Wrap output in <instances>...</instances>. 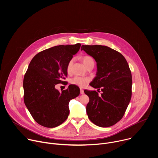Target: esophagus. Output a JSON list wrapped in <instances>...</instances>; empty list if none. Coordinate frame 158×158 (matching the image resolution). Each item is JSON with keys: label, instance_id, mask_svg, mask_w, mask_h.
Returning <instances> with one entry per match:
<instances>
[{"label": "esophagus", "instance_id": "34e87169", "mask_svg": "<svg viewBox=\"0 0 158 158\" xmlns=\"http://www.w3.org/2000/svg\"><path fill=\"white\" fill-rule=\"evenodd\" d=\"M80 93L81 94H84V90L82 89V88H80Z\"/></svg>", "mask_w": 158, "mask_h": 158}]
</instances>
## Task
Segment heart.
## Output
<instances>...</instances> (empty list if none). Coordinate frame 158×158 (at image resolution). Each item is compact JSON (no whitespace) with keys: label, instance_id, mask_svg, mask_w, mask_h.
I'll return each instance as SVG.
<instances>
[{"label":"heart","instance_id":"1","mask_svg":"<svg viewBox=\"0 0 158 158\" xmlns=\"http://www.w3.org/2000/svg\"><path fill=\"white\" fill-rule=\"evenodd\" d=\"M82 62L87 67L89 64H94V59L90 56L85 55L83 56L82 57ZM73 64V60H71L68 64H67V72H70L71 69V66ZM89 82V79L86 77H79V76H76L74 77L71 81V82L73 84H74L76 85H78L79 87H84L85 86L87 82Z\"/></svg>","mask_w":158,"mask_h":158}]
</instances>
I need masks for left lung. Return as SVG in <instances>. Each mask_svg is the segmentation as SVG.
<instances>
[{
  "label": "left lung",
  "instance_id": "obj_1",
  "mask_svg": "<svg viewBox=\"0 0 158 158\" xmlns=\"http://www.w3.org/2000/svg\"><path fill=\"white\" fill-rule=\"evenodd\" d=\"M97 63L96 76L89 85L102 93L84 90L89 98L86 106L89 119L98 126H113L123 117L132 94V76L124 57L107 46L83 45L81 51Z\"/></svg>",
  "mask_w": 158,
  "mask_h": 158
}]
</instances>
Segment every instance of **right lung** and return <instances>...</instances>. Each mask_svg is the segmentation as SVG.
<instances>
[{"mask_svg": "<svg viewBox=\"0 0 158 158\" xmlns=\"http://www.w3.org/2000/svg\"><path fill=\"white\" fill-rule=\"evenodd\" d=\"M81 44L60 45L39 52L31 60L23 81L24 103L34 119L46 127L63 123L69 114V101L77 97L80 89L69 85L59 92L56 84L64 82L67 66Z\"/></svg>", "mask_w": 158, "mask_h": 158, "instance_id": "obj_1", "label": "right lung"}]
</instances>
